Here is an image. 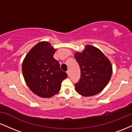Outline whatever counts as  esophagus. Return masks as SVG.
Instances as JSON below:
<instances>
[{"label": "esophagus", "mask_w": 132, "mask_h": 132, "mask_svg": "<svg viewBox=\"0 0 132 132\" xmlns=\"http://www.w3.org/2000/svg\"><path fill=\"white\" fill-rule=\"evenodd\" d=\"M66 72H67V75H68V76H69V71H66Z\"/></svg>", "instance_id": "1"}]
</instances>
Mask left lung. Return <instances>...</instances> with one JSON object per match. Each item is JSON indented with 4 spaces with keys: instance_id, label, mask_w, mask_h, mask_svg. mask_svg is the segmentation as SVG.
<instances>
[{
    "instance_id": "8db88e82",
    "label": "left lung",
    "mask_w": 132,
    "mask_h": 132,
    "mask_svg": "<svg viewBox=\"0 0 132 132\" xmlns=\"http://www.w3.org/2000/svg\"><path fill=\"white\" fill-rule=\"evenodd\" d=\"M75 57L81 69V78L75 84L76 92L82 96L89 97L102 91L112 73L109 60L100 50L89 45L82 52H76Z\"/></svg>"
}]
</instances>
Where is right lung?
Segmentation results:
<instances>
[{
    "label": "right lung",
    "mask_w": 132,
    "mask_h": 132,
    "mask_svg": "<svg viewBox=\"0 0 132 132\" xmlns=\"http://www.w3.org/2000/svg\"><path fill=\"white\" fill-rule=\"evenodd\" d=\"M56 49L46 42L35 45L22 63V72L30 90L41 97L49 98L60 90L62 81L68 77L53 57Z\"/></svg>",
    "instance_id": "1"
}]
</instances>
